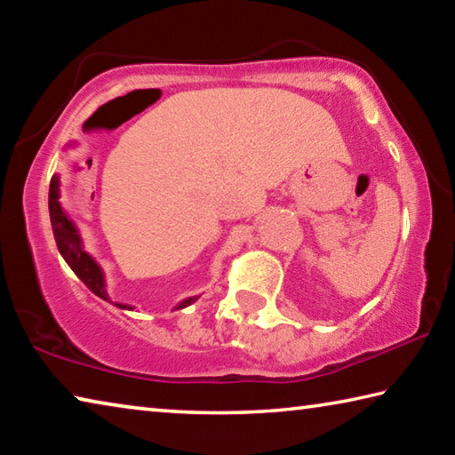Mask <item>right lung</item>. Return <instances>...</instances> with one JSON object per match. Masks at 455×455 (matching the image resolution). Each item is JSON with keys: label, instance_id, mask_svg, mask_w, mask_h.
Masks as SVG:
<instances>
[{"label": "right lung", "instance_id": "add662e5", "mask_svg": "<svg viewBox=\"0 0 455 455\" xmlns=\"http://www.w3.org/2000/svg\"><path fill=\"white\" fill-rule=\"evenodd\" d=\"M60 180L58 176H53L52 182H50V198H48V204H50V220H52V230H53V238H56V244H58V251L60 255L66 259V263L70 265L72 271L80 276L84 281V284L98 295L100 299H104L108 301V292H106V284H104V275H102V268L96 265V260L92 259L88 252H84L82 249V241H80V235L78 230H76L74 222L66 217V212L61 211V204H60ZM196 301V297H190V299H184V301L176 307V309H184V307H188ZM122 307V309H132L130 305H120V303H114Z\"/></svg>", "mask_w": 455, "mask_h": 455}]
</instances>
